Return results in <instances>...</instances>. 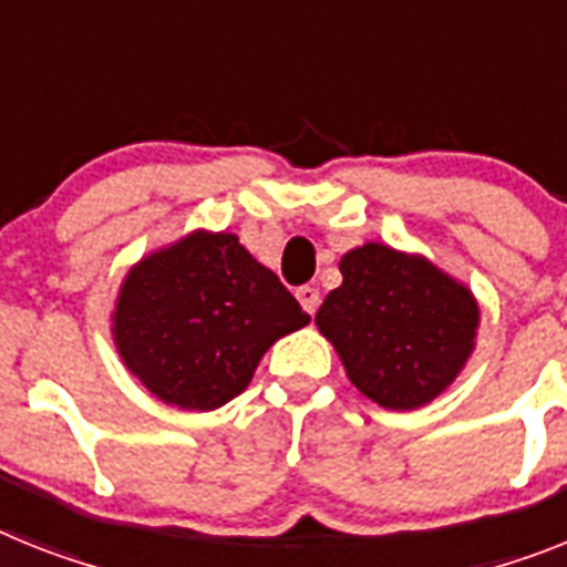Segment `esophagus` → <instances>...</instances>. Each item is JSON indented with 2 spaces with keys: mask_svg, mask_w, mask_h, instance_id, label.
<instances>
[{
  "mask_svg": "<svg viewBox=\"0 0 567 567\" xmlns=\"http://www.w3.org/2000/svg\"><path fill=\"white\" fill-rule=\"evenodd\" d=\"M297 299H299V306L306 308V313H313L317 311V306H320V291L311 288V285H302V288H297Z\"/></svg>",
  "mask_w": 567,
  "mask_h": 567,
  "instance_id": "esophagus-1",
  "label": "esophagus"
}]
</instances>
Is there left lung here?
Listing matches in <instances>:
<instances>
[{
	"label": "left lung",
	"mask_w": 567,
	"mask_h": 567,
	"mask_svg": "<svg viewBox=\"0 0 567 567\" xmlns=\"http://www.w3.org/2000/svg\"><path fill=\"white\" fill-rule=\"evenodd\" d=\"M342 285L313 322L360 392L383 409L426 406L467 365L482 311L426 256L365 241L340 259Z\"/></svg>",
	"instance_id": "8db88e82"
}]
</instances>
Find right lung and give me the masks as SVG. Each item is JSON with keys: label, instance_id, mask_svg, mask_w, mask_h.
Masks as SVG:
<instances>
[{"label": "right lung", "instance_id": "1", "mask_svg": "<svg viewBox=\"0 0 567 567\" xmlns=\"http://www.w3.org/2000/svg\"><path fill=\"white\" fill-rule=\"evenodd\" d=\"M308 322L236 233L193 230L123 276L112 337L123 365L158 401L213 412L245 392L279 337Z\"/></svg>", "mask_w": 567, "mask_h": 567}]
</instances>
